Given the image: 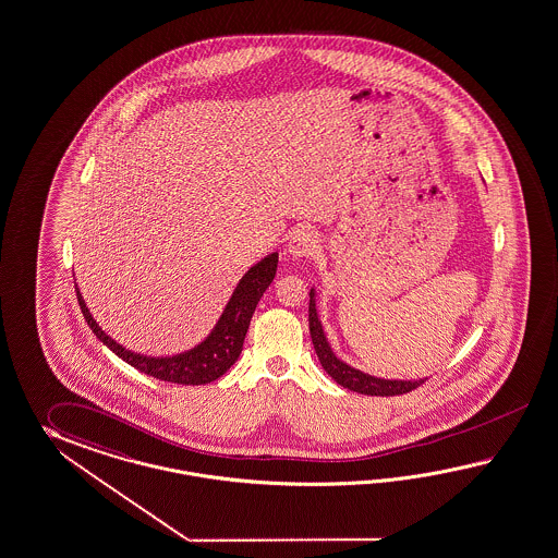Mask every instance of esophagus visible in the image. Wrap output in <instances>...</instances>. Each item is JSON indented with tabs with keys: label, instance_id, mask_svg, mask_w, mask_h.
Wrapping results in <instances>:
<instances>
[{
	"label": "esophagus",
	"instance_id": "obj_1",
	"mask_svg": "<svg viewBox=\"0 0 558 558\" xmlns=\"http://www.w3.org/2000/svg\"><path fill=\"white\" fill-rule=\"evenodd\" d=\"M318 252V235L311 230H299L292 233L288 242V254L294 259L313 258Z\"/></svg>",
	"mask_w": 558,
	"mask_h": 558
}]
</instances>
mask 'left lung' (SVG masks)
<instances>
[{
  "mask_svg": "<svg viewBox=\"0 0 558 558\" xmlns=\"http://www.w3.org/2000/svg\"><path fill=\"white\" fill-rule=\"evenodd\" d=\"M308 325H311L314 351L318 354L320 365H323V368L327 371L332 379L339 383L340 387H344L349 391L389 397V395L409 393L411 389L420 387L423 380L427 379V377L425 379H385V377H375V375H368V373H363L359 368L347 365L342 359L332 353V349L328 344L325 328H323V323L318 318V311H316V288H311Z\"/></svg>",
  "mask_w": 558,
  "mask_h": 558,
  "instance_id": "left-lung-1",
  "label": "left lung"
}]
</instances>
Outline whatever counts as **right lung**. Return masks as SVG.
Segmentation results:
<instances>
[{"mask_svg":"<svg viewBox=\"0 0 558 558\" xmlns=\"http://www.w3.org/2000/svg\"><path fill=\"white\" fill-rule=\"evenodd\" d=\"M278 268V252L268 254L259 259L231 292L230 300L218 318L216 327L199 344H195L185 353L171 354V356H147V354L133 353L110 339L102 328L96 325L93 314L88 311L86 302L82 299L81 290L76 288V296L81 304L82 314L88 323L96 339L107 344L112 353L131 367L138 368L141 373L155 377V379L179 383V385H205L219 379L228 368L238 361L244 347L245 332L250 327L252 314L258 306L262 294L272 284Z\"/></svg>","mask_w":558,"mask_h":558,"instance_id":"right-lung-1","label":"right lung"}]
</instances>
